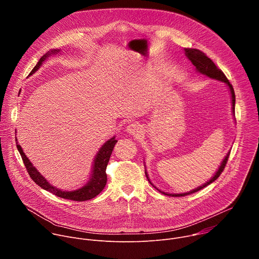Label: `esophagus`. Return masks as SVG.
I'll return each mask as SVG.
<instances>
[{
	"label": "esophagus",
	"mask_w": 259,
	"mask_h": 259,
	"mask_svg": "<svg viewBox=\"0 0 259 259\" xmlns=\"http://www.w3.org/2000/svg\"><path fill=\"white\" fill-rule=\"evenodd\" d=\"M126 131L130 134V135H133V136H139L140 133H141V128L138 124L136 123H131L127 126L126 128Z\"/></svg>",
	"instance_id": "1"
}]
</instances>
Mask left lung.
Instances as JSON below:
<instances>
[{"instance_id": "8db88e82", "label": "left lung", "mask_w": 259, "mask_h": 259, "mask_svg": "<svg viewBox=\"0 0 259 259\" xmlns=\"http://www.w3.org/2000/svg\"><path fill=\"white\" fill-rule=\"evenodd\" d=\"M184 54H186V56H187V57L192 61V63L196 66V69H197L198 72H200V73H202V75H205V76H207V77H209V78H211V79H215V80H218V81H220V82H224V83L227 84V86L229 87V89H230V91H231V95H232V105H233V114H235V102H236L235 91H234V88H233L232 84L230 83V81L228 80V78L226 77V75L223 72V70L219 69V68L215 65V63H214L205 53H203L202 51H200V50H198V49L187 48V49H184ZM229 157H230V152L227 154V156L225 157L224 161L221 162V164H220L218 170L216 171V173L214 174V176H213L209 181H207L206 183L203 184V186H200V187H198L197 189H195V190H193V191H190V192H188V193H183V194H168V193H164V192L158 190V189L154 186V184L151 182V180H150V178H149V175H147L146 170H145V175H146V178L149 179V181H150V183L152 184V186H153L155 189H157L159 192H161L162 194H164V195H166V196H170V197H184V196H188V195L194 194V193H196V192H198V191H200V190L206 188L207 186H209L210 183H212L213 181H215V180L220 176L221 172H223V171L225 170V167H226V165H227V162H228Z\"/></svg>"}]
</instances>
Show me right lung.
Instances as JSON below:
<instances>
[{
	"instance_id": "right-lung-1",
	"label": "right lung",
	"mask_w": 259,
	"mask_h": 259,
	"mask_svg": "<svg viewBox=\"0 0 259 259\" xmlns=\"http://www.w3.org/2000/svg\"><path fill=\"white\" fill-rule=\"evenodd\" d=\"M59 51L60 50H58V49H55V50L53 49L51 51H48L46 54H44L41 57V59L39 60V62L36 63V65L33 67V69L30 71L29 75H32L34 71L38 70L39 67L42 65L43 61H45L46 58H48L52 54L58 53ZM115 138H116V136L108 139L100 147V150L97 152L96 157L94 159L93 170H92L90 180L85 184L84 187H82L80 189H77V190H73V191H62V190L56 189L55 187L51 186V184L47 181V179L44 176H42L41 173L33 167V165L30 163L28 158L25 156V154L23 153L22 147L18 144V141H17L18 139L17 138H16V145H17V150L20 153V156L22 158V161L24 163V166L26 167V170H27L30 178L36 184H38L39 187H41L45 191L50 192L51 194H53L57 197L67 199V200H72V201L83 202V201H88V200H91V199L95 198L104 189L105 184H106V179H107L106 173H105L106 166H107V163L109 161L110 155H112V153H113L114 146L118 141Z\"/></svg>"
}]
</instances>
